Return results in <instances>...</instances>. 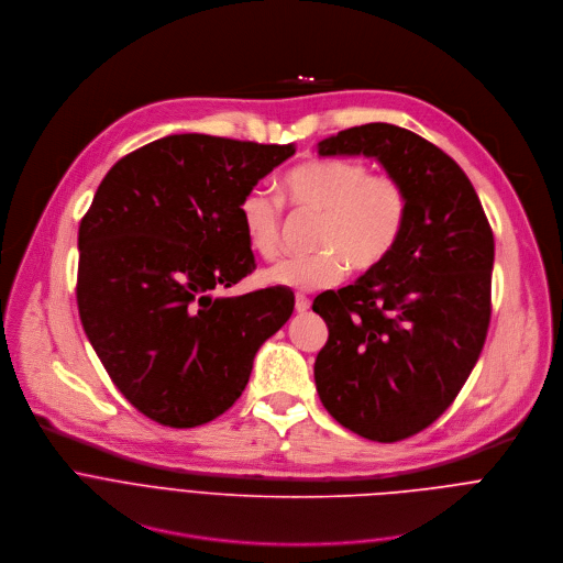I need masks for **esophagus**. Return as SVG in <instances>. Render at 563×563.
Segmentation results:
<instances>
[{
    "mask_svg": "<svg viewBox=\"0 0 563 563\" xmlns=\"http://www.w3.org/2000/svg\"><path fill=\"white\" fill-rule=\"evenodd\" d=\"M309 307H311V300L307 296H302V294H296V311L305 313Z\"/></svg>",
    "mask_w": 563,
    "mask_h": 563,
    "instance_id": "obj_1",
    "label": "esophagus"
}]
</instances>
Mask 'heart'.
Instances as JSON below:
<instances>
[{"label": "heart", "instance_id": "b5f03b06", "mask_svg": "<svg viewBox=\"0 0 563 563\" xmlns=\"http://www.w3.org/2000/svg\"><path fill=\"white\" fill-rule=\"evenodd\" d=\"M283 198L294 209L316 211L313 252L289 256L261 274L265 285L313 291L336 285L347 269L369 272L398 245L410 216L406 185L389 174H369L356 159L311 157L283 176ZM250 247L272 261L280 252L283 205L254 187L238 205Z\"/></svg>", "mask_w": 563, "mask_h": 563}]
</instances>
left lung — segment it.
Here are the masks:
<instances>
[{
  "instance_id": "1",
  "label": "left lung",
  "mask_w": 563,
  "mask_h": 563,
  "mask_svg": "<svg viewBox=\"0 0 563 563\" xmlns=\"http://www.w3.org/2000/svg\"><path fill=\"white\" fill-rule=\"evenodd\" d=\"M318 155H367L406 185L410 216L394 252L311 309L330 336L313 363L325 410L378 443L432 426L467 380L490 325L495 238L454 159L385 122L318 142Z\"/></svg>"
}]
</instances>
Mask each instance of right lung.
<instances>
[{
  "label": "right lung",
  "instance_id": "right-lung-1",
  "mask_svg": "<svg viewBox=\"0 0 563 563\" xmlns=\"http://www.w3.org/2000/svg\"><path fill=\"white\" fill-rule=\"evenodd\" d=\"M294 144L180 133L124 155L79 222L77 309L115 387L144 417L196 428L243 394L294 311L280 287L211 296L256 269L238 205Z\"/></svg>",
  "mask_w": 563,
  "mask_h": 563
}]
</instances>
